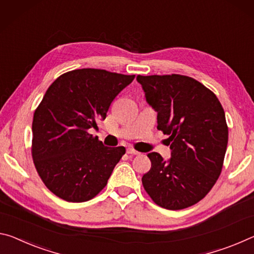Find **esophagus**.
Segmentation results:
<instances>
[{
    "label": "esophagus",
    "instance_id": "1",
    "mask_svg": "<svg viewBox=\"0 0 254 254\" xmlns=\"http://www.w3.org/2000/svg\"><path fill=\"white\" fill-rule=\"evenodd\" d=\"M127 154H131V155H139L140 153L135 151V149L132 148H127Z\"/></svg>",
    "mask_w": 254,
    "mask_h": 254
}]
</instances>
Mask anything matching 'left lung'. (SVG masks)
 I'll list each match as a JSON object with an SVG mask.
<instances>
[{
    "label": "left lung",
    "mask_w": 254,
    "mask_h": 254,
    "mask_svg": "<svg viewBox=\"0 0 254 254\" xmlns=\"http://www.w3.org/2000/svg\"><path fill=\"white\" fill-rule=\"evenodd\" d=\"M149 106L157 112V129L168 138L171 159L148 153L151 170L142 178L156 205L184 209L206 196L222 172L228 142L225 112L217 97L192 77L137 76Z\"/></svg>",
    "instance_id": "left-lung-1"
}]
</instances>
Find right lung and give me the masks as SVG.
<instances>
[{
  "mask_svg": "<svg viewBox=\"0 0 254 254\" xmlns=\"http://www.w3.org/2000/svg\"><path fill=\"white\" fill-rule=\"evenodd\" d=\"M134 77L74 69L46 91L33 115L31 151L39 177L57 197L88 201L106 187L126 148L107 147L88 130L106 119L111 102Z\"/></svg>",
  "mask_w": 254,
  "mask_h": 254,
  "instance_id": "1",
  "label": "right lung"
}]
</instances>
